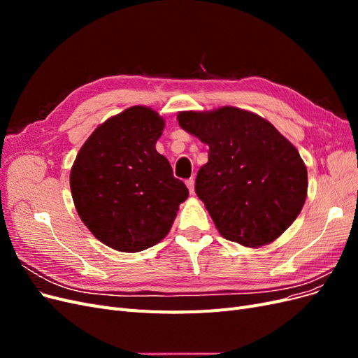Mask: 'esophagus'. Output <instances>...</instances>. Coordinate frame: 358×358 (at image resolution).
Returning <instances> with one entry per match:
<instances>
[{
  "instance_id": "obj_1",
  "label": "esophagus",
  "mask_w": 358,
  "mask_h": 358,
  "mask_svg": "<svg viewBox=\"0 0 358 358\" xmlns=\"http://www.w3.org/2000/svg\"><path fill=\"white\" fill-rule=\"evenodd\" d=\"M194 182H196V180H194L192 178H189V179H187V180H185L187 187H188V189H189V192H191V194H194Z\"/></svg>"
}]
</instances>
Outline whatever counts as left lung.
Returning <instances> with one entry per match:
<instances>
[{"label": "left lung", "instance_id": "obj_1", "mask_svg": "<svg viewBox=\"0 0 358 358\" xmlns=\"http://www.w3.org/2000/svg\"><path fill=\"white\" fill-rule=\"evenodd\" d=\"M178 119L209 146L196 194L225 239L263 246L294 222L306 200L308 170L299 150L272 124L229 106L182 112Z\"/></svg>", "mask_w": 358, "mask_h": 358}]
</instances>
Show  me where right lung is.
I'll return each mask as SVG.
<instances>
[{
	"mask_svg": "<svg viewBox=\"0 0 358 358\" xmlns=\"http://www.w3.org/2000/svg\"><path fill=\"white\" fill-rule=\"evenodd\" d=\"M164 121L134 106L107 119L80 148L70 188L80 220L116 251L138 252L164 239L188 188L157 152Z\"/></svg>",
	"mask_w": 358,
	"mask_h": 358,
	"instance_id": "right-lung-1",
	"label": "right lung"
}]
</instances>
